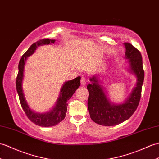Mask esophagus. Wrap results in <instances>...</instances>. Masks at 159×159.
I'll return each mask as SVG.
<instances>
[{"label":"esophagus","mask_w":159,"mask_h":159,"mask_svg":"<svg viewBox=\"0 0 159 159\" xmlns=\"http://www.w3.org/2000/svg\"><path fill=\"white\" fill-rule=\"evenodd\" d=\"M80 83H81V84H82V85H85L86 84V79H85V78H84V76H82L81 77V79H80Z\"/></svg>","instance_id":"obj_1"}]
</instances>
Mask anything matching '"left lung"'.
<instances>
[{
  "instance_id": "8db88e82",
  "label": "left lung",
  "mask_w": 159,
  "mask_h": 159,
  "mask_svg": "<svg viewBox=\"0 0 159 159\" xmlns=\"http://www.w3.org/2000/svg\"><path fill=\"white\" fill-rule=\"evenodd\" d=\"M125 57L129 63L131 71L137 77V84L130 96L122 104H112L109 102L105 92L99 84L95 76L90 79L87 85L89 98L88 110L92 120L104 126H114L127 120L135 112L141 98L142 87L144 79L142 57L139 51L129 43H124Z\"/></svg>"
}]
</instances>
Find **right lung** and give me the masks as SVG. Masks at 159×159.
Here are the masks:
<instances>
[{
	"label": "right lung",
	"instance_id": "1",
	"mask_svg": "<svg viewBox=\"0 0 159 159\" xmlns=\"http://www.w3.org/2000/svg\"><path fill=\"white\" fill-rule=\"evenodd\" d=\"M55 41V40L43 39L33 43L20 59L19 65H18L19 71H18L16 78L17 91L18 95H19L21 106L25 115L33 123L39 125V126L45 127L55 126L64 119L66 112H67V103L66 102L72 96L74 93L80 85V76L66 82L61 88L60 97L57 99L56 104L52 110H51L45 114H37L32 112L30 109L25 99L23 90H22V80L24 78V69L25 60L28 56L34 52L37 47L43 45H48L51 43H54Z\"/></svg>",
	"mask_w": 159,
	"mask_h": 159
}]
</instances>
